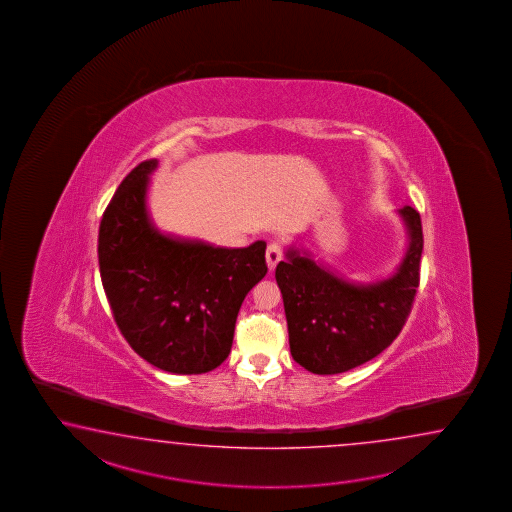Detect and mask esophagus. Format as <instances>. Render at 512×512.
I'll return each mask as SVG.
<instances>
[{
    "label": "esophagus",
    "mask_w": 512,
    "mask_h": 512,
    "mask_svg": "<svg viewBox=\"0 0 512 512\" xmlns=\"http://www.w3.org/2000/svg\"><path fill=\"white\" fill-rule=\"evenodd\" d=\"M282 256V245H280L278 241H272V243H269L267 252H265V260H267V265H269V269H271V271L276 267V265H278V261L282 260Z\"/></svg>",
    "instance_id": "obj_1"
}]
</instances>
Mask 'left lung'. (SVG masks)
Listing matches in <instances>:
<instances>
[{
  "mask_svg": "<svg viewBox=\"0 0 512 512\" xmlns=\"http://www.w3.org/2000/svg\"><path fill=\"white\" fill-rule=\"evenodd\" d=\"M408 249L390 278L351 283L289 247L276 265L293 359L316 375H335L375 359L401 333L419 287L423 252L421 216L399 210Z\"/></svg>",
  "mask_w": 512,
  "mask_h": 512,
  "instance_id": "left-lung-1",
  "label": "left lung"
}]
</instances>
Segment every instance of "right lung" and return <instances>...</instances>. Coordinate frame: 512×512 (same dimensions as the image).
I'll return each mask as SVG.
<instances>
[{"mask_svg":"<svg viewBox=\"0 0 512 512\" xmlns=\"http://www.w3.org/2000/svg\"><path fill=\"white\" fill-rule=\"evenodd\" d=\"M155 168L135 166L104 210L100 278L137 355L170 373H207L229 357L241 304L267 274V243L225 249L159 232L146 207Z\"/></svg>","mask_w":512,"mask_h":512,"instance_id":"1","label":"right lung"}]
</instances>
